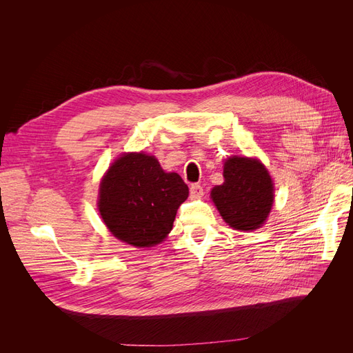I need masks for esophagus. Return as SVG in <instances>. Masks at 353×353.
Here are the masks:
<instances>
[{"mask_svg": "<svg viewBox=\"0 0 353 353\" xmlns=\"http://www.w3.org/2000/svg\"><path fill=\"white\" fill-rule=\"evenodd\" d=\"M203 188L200 186V184H192L190 186V199H200V197H203Z\"/></svg>", "mask_w": 353, "mask_h": 353, "instance_id": "obj_1", "label": "esophagus"}]
</instances>
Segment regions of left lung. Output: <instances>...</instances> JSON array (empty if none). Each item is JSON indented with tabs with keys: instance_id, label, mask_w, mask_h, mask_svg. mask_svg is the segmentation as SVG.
<instances>
[{
	"instance_id": "1",
	"label": "left lung",
	"mask_w": 353,
	"mask_h": 353,
	"mask_svg": "<svg viewBox=\"0 0 353 353\" xmlns=\"http://www.w3.org/2000/svg\"><path fill=\"white\" fill-rule=\"evenodd\" d=\"M225 183L212 189V200L220 216L236 230L261 228L273 206L274 188L266 167L257 159L229 157L223 169Z\"/></svg>"
}]
</instances>
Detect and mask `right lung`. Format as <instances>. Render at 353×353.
Here are the masks:
<instances>
[{
    "label": "right lung",
    "mask_w": 353,
    "mask_h": 353,
    "mask_svg": "<svg viewBox=\"0 0 353 353\" xmlns=\"http://www.w3.org/2000/svg\"><path fill=\"white\" fill-rule=\"evenodd\" d=\"M189 188L177 173H165L154 156L124 153L100 183L99 212L107 229L124 243L152 248L173 229Z\"/></svg>",
    "instance_id": "obj_1"
}]
</instances>
